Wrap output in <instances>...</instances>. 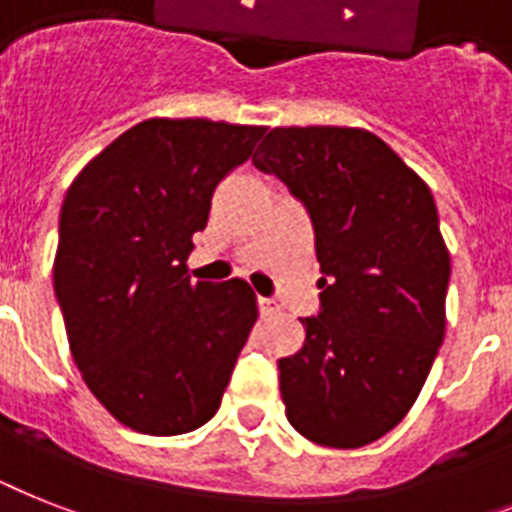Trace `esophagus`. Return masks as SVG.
<instances>
[{"label": "esophagus", "instance_id": "obj_1", "mask_svg": "<svg viewBox=\"0 0 512 512\" xmlns=\"http://www.w3.org/2000/svg\"><path fill=\"white\" fill-rule=\"evenodd\" d=\"M257 308H260V316H273V313L279 311L276 300H268V297H257Z\"/></svg>", "mask_w": 512, "mask_h": 512}]
</instances>
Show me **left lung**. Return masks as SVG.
I'll return each mask as SVG.
<instances>
[{
    "mask_svg": "<svg viewBox=\"0 0 512 512\" xmlns=\"http://www.w3.org/2000/svg\"><path fill=\"white\" fill-rule=\"evenodd\" d=\"M252 162L303 201L321 311L279 361L287 420L313 444L358 449L404 420L446 332L449 249L428 183L361 127H273Z\"/></svg>",
    "mask_w": 512,
    "mask_h": 512,
    "instance_id": "1",
    "label": "left lung"
}]
</instances>
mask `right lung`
<instances>
[{
	"label": "right lung",
	"mask_w": 512,
	"mask_h": 512,
	"mask_svg": "<svg viewBox=\"0 0 512 512\" xmlns=\"http://www.w3.org/2000/svg\"><path fill=\"white\" fill-rule=\"evenodd\" d=\"M265 127L154 116L68 185L52 281L92 396L127 428L180 436L220 409L257 321L244 279L191 281L212 193Z\"/></svg>",
	"instance_id": "obj_1"
}]
</instances>
